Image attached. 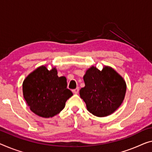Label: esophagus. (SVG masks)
<instances>
[{
	"label": "esophagus",
	"instance_id": "esophagus-1",
	"mask_svg": "<svg viewBox=\"0 0 152 152\" xmlns=\"http://www.w3.org/2000/svg\"><path fill=\"white\" fill-rule=\"evenodd\" d=\"M78 91H79V88L77 87V88H76V89H74L72 90V92H73L74 94H77L78 93Z\"/></svg>",
	"mask_w": 152,
	"mask_h": 152
}]
</instances>
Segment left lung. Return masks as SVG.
I'll return each mask as SVG.
<instances>
[{"label": "left lung", "mask_w": 152, "mask_h": 152, "mask_svg": "<svg viewBox=\"0 0 152 152\" xmlns=\"http://www.w3.org/2000/svg\"><path fill=\"white\" fill-rule=\"evenodd\" d=\"M85 87L80 96L87 110L97 117H106L118 108L125 97L126 85L123 78L111 67L102 70L91 67L83 77Z\"/></svg>", "instance_id": "8db88e82"}]
</instances>
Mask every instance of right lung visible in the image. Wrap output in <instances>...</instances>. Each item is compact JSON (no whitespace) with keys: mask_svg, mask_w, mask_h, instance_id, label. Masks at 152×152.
Wrapping results in <instances>:
<instances>
[{"mask_svg":"<svg viewBox=\"0 0 152 152\" xmlns=\"http://www.w3.org/2000/svg\"><path fill=\"white\" fill-rule=\"evenodd\" d=\"M22 89L31 111L45 118L61 111L73 95L67 89L66 78L58 77L54 67L48 70L45 66L38 67L26 77Z\"/></svg>","mask_w":152,"mask_h":152,"instance_id":"obj_1","label":"right lung"}]
</instances>
